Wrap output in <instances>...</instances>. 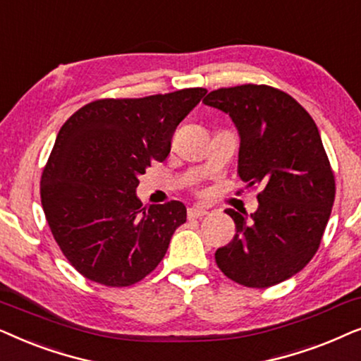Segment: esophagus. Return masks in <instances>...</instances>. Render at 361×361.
I'll return each mask as SVG.
<instances>
[{"mask_svg": "<svg viewBox=\"0 0 361 361\" xmlns=\"http://www.w3.org/2000/svg\"><path fill=\"white\" fill-rule=\"evenodd\" d=\"M206 214H208V211L200 209V208H190L188 209V219H201Z\"/></svg>", "mask_w": 361, "mask_h": 361, "instance_id": "obj_1", "label": "esophagus"}]
</instances>
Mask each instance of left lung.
Wrapping results in <instances>:
<instances>
[{"label": "left lung", "instance_id": "left-lung-1", "mask_svg": "<svg viewBox=\"0 0 361 361\" xmlns=\"http://www.w3.org/2000/svg\"><path fill=\"white\" fill-rule=\"evenodd\" d=\"M229 114L239 143L238 175L261 185L251 219L226 209L236 234L214 254L221 272L244 287L266 289L302 271L319 251L335 201V175L309 112L271 85L243 84L206 95Z\"/></svg>", "mask_w": 361, "mask_h": 361}]
</instances>
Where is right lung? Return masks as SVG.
Instances as JSON below:
<instances>
[{
	"mask_svg": "<svg viewBox=\"0 0 361 361\" xmlns=\"http://www.w3.org/2000/svg\"><path fill=\"white\" fill-rule=\"evenodd\" d=\"M206 89L142 99H99L72 114L41 175V203L57 246L89 281L128 287L165 257L180 201L142 206L135 190L153 161L171 150L178 123Z\"/></svg>",
	"mask_w": 361,
	"mask_h": 361,
	"instance_id": "obj_1",
	"label": "right lung"
}]
</instances>
